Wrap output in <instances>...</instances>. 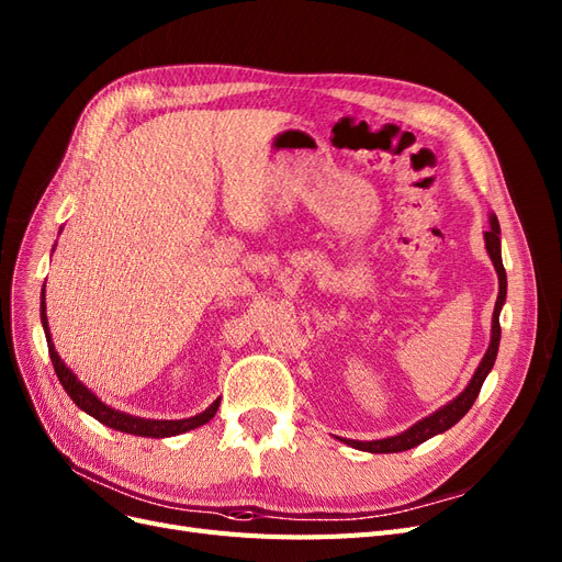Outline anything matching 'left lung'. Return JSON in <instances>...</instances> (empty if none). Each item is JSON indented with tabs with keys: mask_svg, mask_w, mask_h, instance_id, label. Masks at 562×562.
Returning <instances> with one entry per match:
<instances>
[{
	"mask_svg": "<svg viewBox=\"0 0 562 562\" xmlns=\"http://www.w3.org/2000/svg\"><path fill=\"white\" fill-rule=\"evenodd\" d=\"M483 237H486V250L488 256L495 265V272L499 279V293H497V302H495V312H493V337H491V346L486 356L479 362L476 372L470 381V385L465 391H462L453 402H449L447 406H441L439 412H435L432 416L418 420L416 425H412L409 430H404L402 435L389 437V439H376V441H353V439H344L348 447L360 449V451H370V453H400L406 449H414L418 443H423L425 439H430L443 430H449L451 425H456L462 416H465L472 404L481 391L483 381H486L491 367L495 364L497 358V346H499V308L505 304L507 297V272H505V265H502V254H499V223L495 216H491V229L483 232Z\"/></svg>",
	"mask_w": 562,
	"mask_h": 562,
	"instance_id": "obj_1",
	"label": "left lung"
}]
</instances>
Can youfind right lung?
<instances>
[{
	"label": "right lung",
	"mask_w": 562,
	"mask_h": 562,
	"mask_svg": "<svg viewBox=\"0 0 562 562\" xmlns=\"http://www.w3.org/2000/svg\"><path fill=\"white\" fill-rule=\"evenodd\" d=\"M42 323H44V333H46V341H48V353H50V360H53V367H55V374H57V379H60L63 389L76 402V406H81L86 414H90L92 418L109 425V428L127 432V435L160 439V437H173V435L188 432V430L198 428V425H204V423H209L211 418L216 416L221 400H216L214 404H211L206 412L192 416V418H183V420H150V418H137V416H130V414L111 409V406H106L102 400H97V395L90 393L86 385L74 376V372L69 370V367L60 360V356H57L55 346L50 341V333H48V318H46V302H44V297H42Z\"/></svg>",
	"instance_id": "1"
}]
</instances>
